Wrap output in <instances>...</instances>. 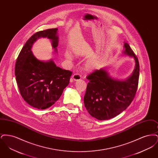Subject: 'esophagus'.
<instances>
[{"label":"esophagus","mask_w":158,"mask_h":158,"mask_svg":"<svg viewBox=\"0 0 158 158\" xmlns=\"http://www.w3.org/2000/svg\"><path fill=\"white\" fill-rule=\"evenodd\" d=\"M72 79L74 81H77L81 80V76L79 74H78V73H75V74H74L72 76Z\"/></svg>","instance_id":"34e87169"}]
</instances>
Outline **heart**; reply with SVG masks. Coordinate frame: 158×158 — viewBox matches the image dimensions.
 Listing matches in <instances>:
<instances>
[{"mask_svg":"<svg viewBox=\"0 0 158 158\" xmlns=\"http://www.w3.org/2000/svg\"><path fill=\"white\" fill-rule=\"evenodd\" d=\"M65 57L68 59H72V55L69 52H66L65 53ZM94 67H95V64L92 62H89L86 64V68H88V69H89V70L92 69L93 68H94Z\"/></svg>","mask_w":158,"mask_h":158,"instance_id":"heart-1","label":"heart"}]
</instances>
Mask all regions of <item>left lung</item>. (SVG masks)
<instances>
[{
  "instance_id": "obj_1",
  "label": "left lung",
  "mask_w": 158,
  "mask_h": 158,
  "mask_svg": "<svg viewBox=\"0 0 158 158\" xmlns=\"http://www.w3.org/2000/svg\"><path fill=\"white\" fill-rule=\"evenodd\" d=\"M123 53L133 57L135 69L124 81L113 79L105 69L95 70L87 76L89 80L84 96V105L91 116L99 120H108L124 111L133 101L137 90L140 66L130 45L124 43Z\"/></svg>"
}]
</instances>
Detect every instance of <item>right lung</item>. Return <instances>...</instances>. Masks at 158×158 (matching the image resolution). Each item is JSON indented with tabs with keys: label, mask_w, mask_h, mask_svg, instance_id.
<instances>
[{
	"label": "right lung",
	"mask_w": 158,
	"mask_h": 158,
	"mask_svg": "<svg viewBox=\"0 0 158 158\" xmlns=\"http://www.w3.org/2000/svg\"><path fill=\"white\" fill-rule=\"evenodd\" d=\"M57 28L38 31L23 45L15 63V75L23 99L31 106L44 110L53 105L60 98L69 83L72 72L56 66L53 60H38L31 49L38 38L47 37L52 41L57 52Z\"/></svg>",
	"instance_id": "1"
}]
</instances>
